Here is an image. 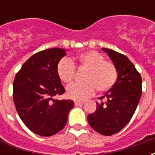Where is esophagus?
<instances>
[{
  "label": "esophagus",
  "mask_w": 155,
  "mask_h": 155,
  "mask_svg": "<svg viewBox=\"0 0 155 155\" xmlns=\"http://www.w3.org/2000/svg\"><path fill=\"white\" fill-rule=\"evenodd\" d=\"M84 104L83 102H80V101H75L74 102V105L75 106H79V105H82V104Z\"/></svg>",
  "instance_id": "34e87169"
}]
</instances>
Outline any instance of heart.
<instances>
[{
	"label": "heart",
	"instance_id": "heart-1",
	"mask_svg": "<svg viewBox=\"0 0 155 155\" xmlns=\"http://www.w3.org/2000/svg\"><path fill=\"white\" fill-rule=\"evenodd\" d=\"M75 63L81 70H85L84 83H75L66 90L68 98L83 101L91 97L97 90L99 92L110 91L115 84L118 71L112 62L104 61V57L97 51H91L80 54ZM57 74L64 84H71L75 75L74 63L68 59H62L57 64Z\"/></svg>",
	"mask_w": 155,
	"mask_h": 155
}]
</instances>
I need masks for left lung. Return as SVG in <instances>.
I'll list each match as a JSON object with an SVG mask.
<instances>
[{
    "label": "left lung",
    "instance_id": "8db88e82",
    "mask_svg": "<svg viewBox=\"0 0 155 155\" xmlns=\"http://www.w3.org/2000/svg\"><path fill=\"white\" fill-rule=\"evenodd\" d=\"M118 71L115 84L104 96L105 103L96 102V110L89 114L88 122L96 132L103 135H113L120 132L130 122L142 94V79L129 58L106 48Z\"/></svg>",
    "mask_w": 155,
    "mask_h": 155
}]
</instances>
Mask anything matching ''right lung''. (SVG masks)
Here are the masks:
<instances>
[{
    "mask_svg": "<svg viewBox=\"0 0 155 155\" xmlns=\"http://www.w3.org/2000/svg\"><path fill=\"white\" fill-rule=\"evenodd\" d=\"M64 49L51 48L33 54L23 64L13 82V100L23 123L33 133L51 136L66 124L74 107L71 100H54L65 92L57 74Z\"/></svg>",
    "mask_w": 155,
    "mask_h": 155,
    "instance_id": "right-lung-1",
    "label": "right lung"
}]
</instances>
